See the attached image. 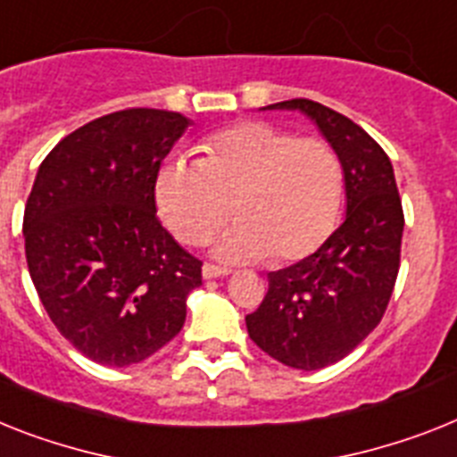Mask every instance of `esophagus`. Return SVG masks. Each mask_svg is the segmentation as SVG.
I'll use <instances>...</instances> for the list:
<instances>
[{"mask_svg":"<svg viewBox=\"0 0 457 457\" xmlns=\"http://www.w3.org/2000/svg\"><path fill=\"white\" fill-rule=\"evenodd\" d=\"M231 270L228 269H221V266H214V263H205L203 266V278L205 280H212V278H224V275H228Z\"/></svg>","mask_w":457,"mask_h":457,"instance_id":"1","label":"esophagus"}]
</instances>
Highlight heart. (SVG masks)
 <instances>
[{
  "label": "heart",
  "mask_w": 457,
  "mask_h": 457,
  "mask_svg": "<svg viewBox=\"0 0 457 457\" xmlns=\"http://www.w3.org/2000/svg\"><path fill=\"white\" fill-rule=\"evenodd\" d=\"M156 205L184 245L214 237L224 262H301L334 233L345 201V170L322 137H296L266 120H240L198 145L195 158H172L156 175Z\"/></svg>",
  "instance_id": "heart-1"
}]
</instances>
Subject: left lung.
Returning <instances> with one entry per match:
<instances>
[{
	"mask_svg": "<svg viewBox=\"0 0 457 457\" xmlns=\"http://www.w3.org/2000/svg\"><path fill=\"white\" fill-rule=\"evenodd\" d=\"M270 109L311 116L345 170V221L315 254L269 273L262 305L245 318L263 353L285 367L315 371L353 353L386 315L404 210L390 158L355 120L305 97Z\"/></svg>",
	"mask_w": 457,
	"mask_h": 457,
	"instance_id": "1",
	"label": "left lung"
}]
</instances>
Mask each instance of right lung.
<instances>
[{"mask_svg":"<svg viewBox=\"0 0 457 457\" xmlns=\"http://www.w3.org/2000/svg\"><path fill=\"white\" fill-rule=\"evenodd\" d=\"M191 120L120 109L62 137L39 165L22 236L51 322L88 360L130 367L179 334L201 259L156 217V175Z\"/></svg>","mask_w":457,"mask_h":457,"instance_id":"1","label":"right lung"}]
</instances>
